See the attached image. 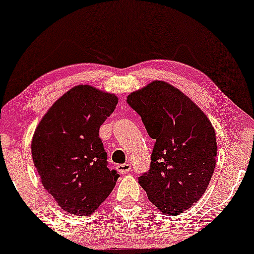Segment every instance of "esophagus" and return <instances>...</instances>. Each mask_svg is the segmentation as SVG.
Returning <instances> with one entry per match:
<instances>
[{"mask_svg": "<svg viewBox=\"0 0 254 254\" xmlns=\"http://www.w3.org/2000/svg\"><path fill=\"white\" fill-rule=\"evenodd\" d=\"M117 171L121 174H127L131 171V165L130 164H122L117 166Z\"/></svg>", "mask_w": 254, "mask_h": 254, "instance_id": "34e87169", "label": "esophagus"}]
</instances>
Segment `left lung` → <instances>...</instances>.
Masks as SVG:
<instances>
[{
  "label": "left lung",
  "instance_id": "obj_1",
  "mask_svg": "<svg viewBox=\"0 0 254 254\" xmlns=\"http://www.w3.org/2000/svg\"><path fill=\"white\" fill-rule=\"evenodd\" d=\"M127 103L154 139L149 171L138 177L148 198L176 216L199 200L216 164V133L203 111L179 89L154 81Z\"/></svg>",
  "mask_w": 254,
  "mask_h": 254
}]
</instances>
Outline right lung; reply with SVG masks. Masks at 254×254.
Here are the masks:
<instances>
[{"instance_id":"obj_1","label":"right lung","mask_w":254,"mask_h":254,"mask_svg":"<svg viewBox=\"0 0 254 254\" xmlns=\"http://www.w3.org/2000/svg\"><path fill=\"white\" fill-rule=\"evenodd\" d=\"M117 104L115 94L81 84L58 99L38 125L34 167L63 210L92 214L115 188L119 174L109 168L99 129Z\"/></svg>"}]
</instances>
